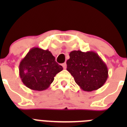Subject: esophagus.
<instances>
[{"label": "esophagus", "instance_id": "34e87169", "mask_svg": "<svg viewBox=\"0 0 127 127\" xmlns=\"http://www.w3.org/2000/svg\"><path fill=\"white\" fill-rule=\"evenodd\" d=\"M62 67H64V69H66V67H67V64H66V63H64L62 64Z\"/></svg>", "mask_w": 127, "mask_h": 127}]
</instances>
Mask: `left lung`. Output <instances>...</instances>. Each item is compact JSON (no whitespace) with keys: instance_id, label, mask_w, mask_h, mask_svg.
<instances>
[{"instance_id":"8db88e82","label":"left lung","mask_w":127,"mask_h":127,"mask_svg":"<svg viewBox=\"0 0 127 127\" xmlns=\"http://www.w3.org/2000/svg\"><path fill=\"white\" fill-rule=\"evenodd\" d=\"M67 61V70L83 90L92 92L101 88L108 77V69L97 53L72 51Z\"/></svg>"}]
</instances>
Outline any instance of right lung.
Here are the masks:
<instances>
[{
    "instance_id": "1",
    "label": "right lung",
    "mask_w": 127,
    "mask_h": 127,
    "mask_svg": "<svg viewBox=\"0 0 127 127\" xmlns=\"http://www.w3.org/2000/svg\"><path fill=\"white\" fill-rule=\"evenodd\" d=\"M63 70L48 50L34 47L20 62V77L27 87L42 91L49 88L57 74Z\"/></svg>"
}]
</instances>
